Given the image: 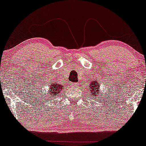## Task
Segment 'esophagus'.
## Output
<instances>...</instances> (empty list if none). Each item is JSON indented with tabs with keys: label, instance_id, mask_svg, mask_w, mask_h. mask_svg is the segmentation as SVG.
I'll list each match as a JSON object with an SVG mask.
<instances>
[{
	"label": "esophagus",
	"instance_id": "1",
	"mask_svg": "<svg viewBox=\"0 0 146 146\" xmlns=\"http://www.w3.org/2000/svg\"><path fill=\"white\" fill-rule=\"evenodd\" d=\"M73 85L74 86V87H78L79 85V83L78 82H75V83H73Z\"/></svg>",
	"mask_w": 146,
	"mask_h": 146
}]
</instances>
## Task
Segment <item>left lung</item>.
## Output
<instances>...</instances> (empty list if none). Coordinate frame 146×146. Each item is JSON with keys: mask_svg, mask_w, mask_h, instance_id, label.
<instances>
[{"mask_svg": "<svg viewBox=\"0 0 146 146\" xmlns=\"http://www.w3.org/2000/svg\"><path fill=\"white\" fill-rule=\"evenodd\" d=\"M91 86H90L89 91H90V95L93 97V98H98V94H100V84H99L98 81L91 82Z\"/></svg>", "mask_w": 146, "mask_h": 146, "instance_id": "obj_1", "label": "left lung"}]
</instances>
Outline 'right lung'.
Wrapping results in <instances>:
<instances>
[{
	"label": "right lung",
	"instance_id": "obj_1",
	"mask_svg": "<svg viewBox=\"0 0 146 146\" xmlns=\"http://www.w3.org/2000/svg\"><path fill=\"white\" fill-rule=\"evenodd\" d=\"M63 89H64V87H62V85H60L58 82L49 84V91H49L50 94L52 97V98L50 97V98H53V96H55V95L60 93L61 91H63Z\"/></svg>",
	"mask_w": 146,
	"mask_h": 146
}]
</instances>
